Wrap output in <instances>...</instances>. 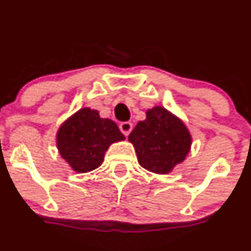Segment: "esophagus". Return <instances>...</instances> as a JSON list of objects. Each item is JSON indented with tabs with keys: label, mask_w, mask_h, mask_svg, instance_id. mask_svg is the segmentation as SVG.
Returning a JSON list of instances; mask_svg holds the SVG:
<instances>
[{
	"label": "esophagus",
	"mask_w": 251,
	"mask_h": 251,
	"mask_svg": "<svg viewBox=\"0 0 251 251\" xmlns=\"http://www.w3.org/2000/svg\"><path fill=\"white\" fill-rule=\"evenodd\" d=\"M119 127H120V131L124 133V135L128 136L130 135L131 131H132V124L128 123V121H126V123H121Z\"/></svg>",
	"instance_id": "34e87169"
}]
</instances>
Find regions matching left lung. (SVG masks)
Listing matches in <instances>:
<instances>
[{
  "label": "left lung",
  "instance_id": "obj_1",
  "mask_svg": "<svg viewBox=\"0 0 251 251\" xmlns=\"http://www.w3.org/2000/svg\"><path fill=\"white\" fill-rule=\"evenodd\" d=\"M128 136L142 168L166 175L183 163L191 151L192 135L186 124L161 105L147 110Z\"/></svg>",
  "mask_w": 251,
  "mask_h": 251
}]
</instances>
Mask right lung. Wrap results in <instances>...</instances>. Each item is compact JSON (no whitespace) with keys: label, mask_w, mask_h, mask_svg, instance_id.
<instances>
[{"label":"right lung","mask_w":251,"mask_h":251,"mask_svg":"<svg viewBox=\"0 0 251 251\" xmlns=\"http://www.w3.org/2000/svg\"><path fill=\"white\" fill-rule=\"evenodd\" d=\"M125 140L118 125L91 108H81L59 126L55 135L58 151L77 174L100 168L113 143Z\"/></svg>","instance_id":"right-lung-1"}]
</instances>
